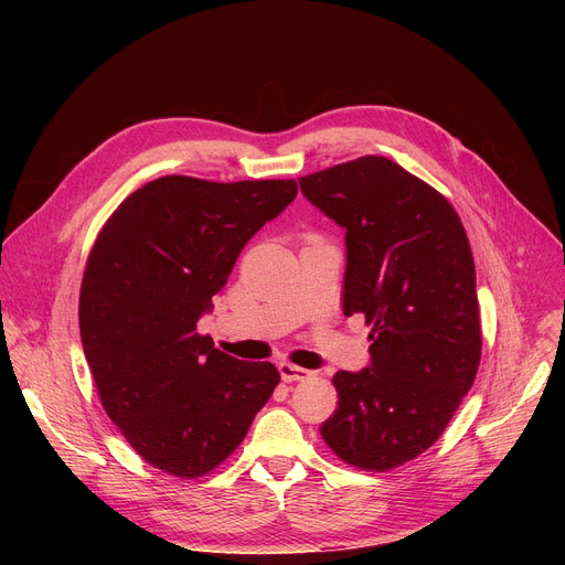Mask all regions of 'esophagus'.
<instances>
[{"mask_svg": "<svg viewBox=\"0 0 565 565\" xmlns=\"http://www.w3.org/2000/svg\"><path fill=\"white\" fill-rule=\"evenodd\" d=\"M279 373H281V380L284 382H298V380H307L311 377V371L302 369V366H295L290 362H281L279 364Z\"/></svg>", "mask_w": 565, "mask_h": 565, "instance_id": "esophagus-1", "label": "esophagus"}]
</instances>
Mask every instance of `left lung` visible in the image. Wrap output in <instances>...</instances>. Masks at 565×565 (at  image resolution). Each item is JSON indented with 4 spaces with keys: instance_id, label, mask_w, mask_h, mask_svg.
I'll return each instance as SVG.
<instances>
[{
    "instance_id": "1",
    "label": "left lung",
    "mask_w": 565,
    "mask_h": 565,
    "mask_svg": "<svg viewBox=\"0 0 565 565\" xmlns=\"http://www.w3.org/2000/svg\"><path fill=\"white\" fill-rule=\"evenodd\" d=\"M345 228L343 313L373 324L371 364L339 371V407L320 426L360 469H394L433 447L481 362L477 270L454 205L401 164L366 156L300 178Z\"/></svg>"
}]
</instances>
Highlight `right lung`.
<instances>
[{
  "label": "right lung",
  "mask_w": 565,
  "mask_h": 565,
  "mask_svg": "<svg viewBox=\"0 0 565 565\" xmlns=\"http://www.w3.org/2000/svg\"><path fill=\"white\" fill-rule=\"evenodd\" d=\"M295 194V181L162 175L116 207L86 260L79 337L103 407L173 477L222 465L279 384L270 362L231 358L196 322L252 235Z\"/></svg>",
  "instance_id": "right-lung-1"
}]
</instances>
